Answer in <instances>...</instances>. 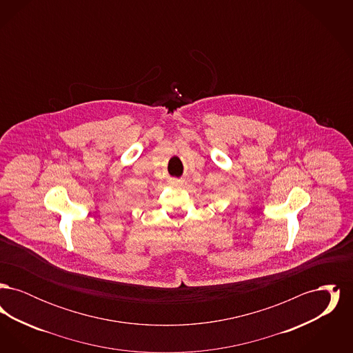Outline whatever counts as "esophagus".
Here are the masks:
<instances>
[{"label": "esophagus", "instance_id": "1", "mask_svg": "<svg viewBox=\"0 0 353 353\" xmlns=\"http://www.w3.org/2000/svg\"><path fill=\"white\" fill-rule=\"evenodd\" d=\"M172 184H173V185H183V183H180V181H176V180H174V181H172Z\"/></svg>", "mask_w": 353, "mask_h": 353}]
</instances>
